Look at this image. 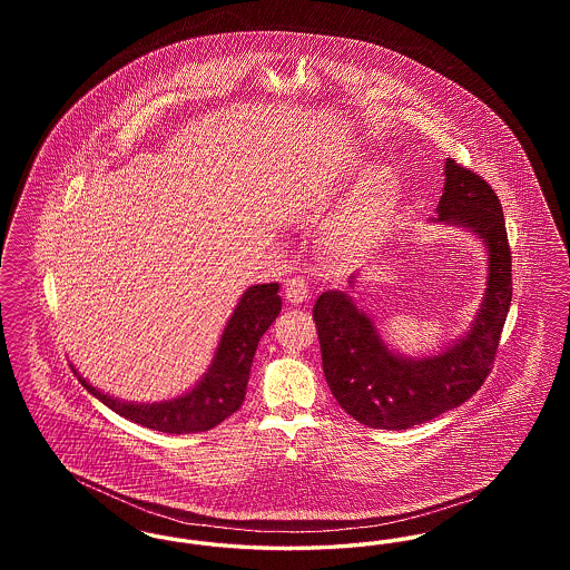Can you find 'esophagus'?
<instances>
[{
  "mask_svg": "<svg viewBox=\"0 0 570 570\" xmlns=\"http://www.w3.org/2000/svg\"><path fill=\"white\" fill-rule=\"evenodd\" d=\"M284 297H286V301H288L291 305H301V303L309 301L312 293H309V288H307V282L297 275V277L286 279V284H284Z\"/></svg>",
  "mask_w": 570,
  "mask_h": 570,
  "instance_id": "obj_1",
  "label": "esophagus"
}]
</instances>
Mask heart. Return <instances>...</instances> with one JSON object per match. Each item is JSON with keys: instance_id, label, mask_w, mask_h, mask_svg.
<instances>
[{"instance_id": "1", "label": "heart", "mask_w": 570, "mask_h": 570, "mask_svg": "<svg viewBox=\"0 0 570 570\" xmlns=\"http://www.w3.org/2000/svg\"><path fill=\"white\" fill-rule=\"evenodd\" d=\"M400 203V186L384 168L367 170L344 207L331 217L326 239L333 249L363 256L379 245Z\"/></svg>"}]
</instances>
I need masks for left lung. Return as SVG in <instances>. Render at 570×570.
<instances>
[{"label": "left lung", "instance_id": "8db88e82", "mask_svg": "<svg viewBox=\"0 0 570 570\" xmlns=\"http://www.w3.org/2000/svg\"><path fill=\"white\" fill-rule=\"evenodd\" d=\"M435 222L472 233L485 245L488 282L468 331L440 353L406 356L389 348L374 318L344 291L314 305L326 384L367 428L407 430L470 400L488 379L513 298L511 247L502 205L488 181L455 160L444 163ZM356 273L348 277L351 286Z\"/></svg>", "mask_w": 570, "mask_h": 570}]
</instances>
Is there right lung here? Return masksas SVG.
Instances as JSON below:
<instances>
[{"instance_id":"1","label":"right lung","mask_w":570,"mask_h":570,"mask_svg":"<svg viewBox=\"0 0 570 570\" xmlns=\"http://www.w3.org/2000/svg\"><path fill=\"white\" fill-rule=\"evenodd\" d=\"M277 293V282L256 284L245 291L219 335L216 353L207 372L190 391L173 400L154 404L117 400L89 384L75 370V365L72 372L96 400H100L119 416H126L142 428L164 434H196L214 430L244 404L245 389L258 342L282 312V297Z\"/></svg>"}]
</instances>
